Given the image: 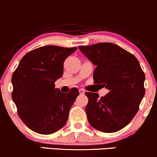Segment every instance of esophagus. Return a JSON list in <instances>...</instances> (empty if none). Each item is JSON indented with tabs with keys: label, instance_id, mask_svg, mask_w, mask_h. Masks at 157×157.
Segmentation results:
<instances>
[{
	"label": "esophagus",
	"instance_id": "1",
	"mask_svg": "<svg viewBox=\"0 0 157 157\" xmlns=\"http://www.w3.org/2000/svg\"><path fill=\"white\" fill-rule=\"evenodd\" d=\"M78 92L81 94H84L85 93V91H84V90H83V89H80V90H78Z\"/></svg>",
	"mask_w": 157,
	"mask_h": 157
}]
</instances>
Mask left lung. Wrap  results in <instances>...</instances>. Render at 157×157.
<instances>
[{
    "mask_svg": "<svg viewBox=\"0 0 157 157\" xmlns=\"http://www.w3.org/2000/svg\"><path fill=\"white\" fill-rule=\"evenodd\" d=\"M96 65L94 84L109 90L99 98L86 92V113L92 127L103 132H115L126 127L137 113L145 95V74L134 55L112 43L79 46Z\"/></svg>",
    "mask_w": 157,
    "mask_h": 157,
    "instance_id": "8db88e82",
    "label": "left lung"
}]
</instances>
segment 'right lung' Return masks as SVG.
Returning a JSON list of instances; mask_svg holds the SVG:
<instances>
[{"instance_id": "obj_1", "label": "right lung", "mask_w": 157, "mask_h": 157, "mask_svg": "<svg viewBox=\"0 0 157 157\" xmlns=\"http://www.w3.org/2000/svg\"><path fill=\"white\" fill-rule=\"evenodd\" d=\"M77 47L45 46L27 53L11 78L12 100L25 125L34 132L49 135L64 127L79 95L77 88L68 93L55 89L63 73L65 59Z\"/></svg>"}]
</instances>
